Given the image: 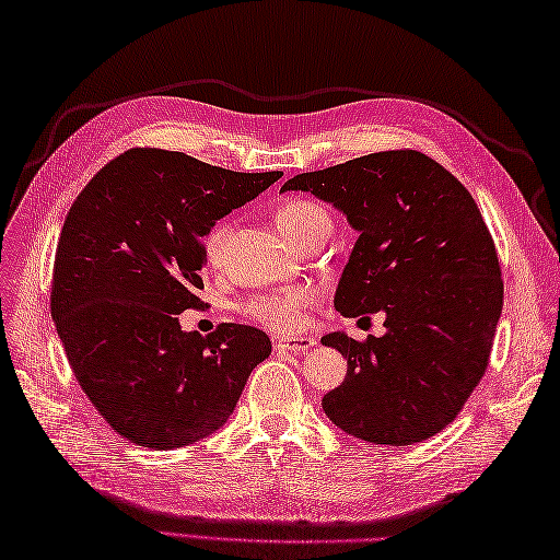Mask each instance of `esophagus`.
I'll list each match as a JSON object with an SVG mask.
<instances>
[{
  "label": "esophagus",
  "mask_w": 560,
  "mask_h": 560,
  "mask_svg": "<svg viewBox=\"0 0 560 560\" xmlns=\"http://www.w3.org/2000/svg\"><path fill=\"white\" fill-rule=\"evenodd\" d=\"M313 345H316V339L306 337V335L276 339V349H280V351H308Z\"/></svg>",
  "instance_id": "34e87169"
}]
</instances>
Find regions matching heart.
I'll use <instances>...</instances> for the list:
<instances>
[{"mask_svg":"<svg viewBox=\"0 0 560 560\" xmlns=\"http://www.w3.org/2000/svg\"><path fill=\"white\" fill-rule=\"evenodd\" d=\"M276 221H278L280 233L290 242H294L299 235L306 233V230H311L313 225H318L323 221H330V218H327L325 209L318 207L316 201L288 199L280 203ZM228 233H230V225L218 223L207 235V240H203V254H207L211 264L221 261V254H223V247L228 242ZM311 304H313V292L308 288H290L282 292L254 296L252 302L244 306V311H247L249 318L272 327V330L292 332L304 323V311Z\"/></svg>","mask_w":560,"mask_h":560,"instance_id":"obj_1","label":"heart"}]
</instances>
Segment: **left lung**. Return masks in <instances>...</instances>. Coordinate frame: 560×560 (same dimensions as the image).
<instances>
[{
	"instance_id": "left-lung-1",
	"label": "left lung",
	"mask_w": 560,
	"mask_h": 560,
	"mask_svg": "<svg viewBox=\"0 0 560 560\" xmlns=\"http://www.w3.org/2000/svg\"><path fill=\"white\" fill-rule=\"evenodd\" d=\"M288 189L332 203L359 233L335 308L347 318L385 313L383 337L320 339L347 359L325 416L373 444L432 438L482 380L503 306L497 247L475 199L416 149L294 175Z\"/></svg>"
}]
</instances>
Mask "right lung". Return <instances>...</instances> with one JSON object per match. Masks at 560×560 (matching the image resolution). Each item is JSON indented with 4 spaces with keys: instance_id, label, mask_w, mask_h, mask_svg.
<instances>
[{
    "instance_id": "1",
    "label": "right lung",
    "mask_w": 560,
    "mask_h": 560,
    "mask_svg": "<svg viewBox=\"0 0 560 560\" xmlns=\"http://www.w3.org/2000/svg\"><path fill=\"white\" fill-rule=\"evenodd\" d=\"M183 152L128 149L92 177L66 215L51 280V318L78 385L122 438L177 448L233 416L270 339L223 323L185 332L199 306L203 237L280 180Z\"/></svg>"
}]
</instances>
